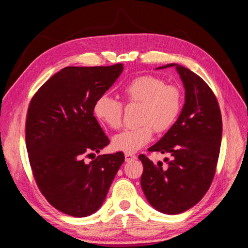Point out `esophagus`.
I'll return each instance as SVG.
<instances>
[{"mask_svg": "<svg viewBox=\"0 0 248 248\" xmlns=\"http://www.w3.org/2000/svg\"><path fill=\"white\" fill-rule=\"evenodd\" d=\"M124 159H125V161H127V162H129V161H132V160L137 159V155H132V153H124Z\"/></svg>", "mask_w": 248, "mask_h": 248, "instance_id": "34e87169", "label": "esophagus"}]
</instances>
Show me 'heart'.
Listing matches in <instances>:
<instances>
[{"instance_id": "obj_1", "label": "heart", "mask_w": 248, "mask_h": 248, "mask_svg": "<svg viewBox=\"0 0 248 248\" xmlns=\"http://www.w3.org/2000/svg\"><path fill=\"white\" fill-rule=\"evenodd\" d=\"M121 96L125 103H139L136 127L127 128L112 139L116 150L133 153L150 142L153 129L156 132L168 130L173 124L183 105L182 92L179 86L166 84L155 75H141L132 78L121 87ZM93 113L100 123L111 129L123 124L124 106L119 100L108 95H101L93 104Z\"/></svg>"}]
</instances>
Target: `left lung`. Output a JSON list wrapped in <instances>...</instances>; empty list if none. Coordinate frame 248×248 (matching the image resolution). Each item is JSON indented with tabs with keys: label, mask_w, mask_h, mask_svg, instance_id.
<instances>
[{
	"label": "left lung",
	"mask_w": 248,
	"mask_h": 248,
	"mask_svg": "<svg viewBox=\"0 0 248 248\" xmlns=\"http://www.w3.org/2000/svg\"><path fill=\"white\" fill-rule=\"evenodd\" d=\"M175 66L186 88V104L178 120L149 152L170 153L155 164L140 155L143 164L141 187L148 202L164 214H179L191 209L213 181L222 141V115L217 99L201 77L181 65Z\"/></svg>",
	"instance_id": "left-lung-1"
}]
</instances>
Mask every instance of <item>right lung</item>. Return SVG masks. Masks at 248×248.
I'll list each match as a JSON object with an SVG mask.
<instances>
[{"mask_svg":"<svg viewBox=\"0 0 248 248\" xmlns=\"http://www.w3.org/2000/svg\"><path fill=\"white\" fill-rule=\"evenodd\" d=\"M123 64L65 67L49 78L31 100L25 140L34 179L50 205L85 217L105 201L124 152L98 155L109 144L93 116V104L123 73Z\"/></svg>","mask_w":248,"mask_h":248,"instance_id":"add662e5","label":"right lung"}]
</instances>
